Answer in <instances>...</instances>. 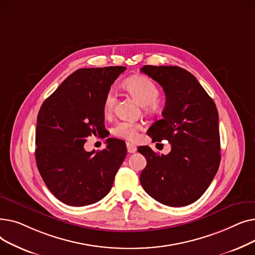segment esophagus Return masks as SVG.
<instances>
[{"label":"esophagus","instance_id":"1","mask_svg":"<svg viewBox=\"0 0 255 255\" xmlns=\"http://www.w3.org/2000/svg\"><path fill=\"white\" fill-rule=\"evenodd\" d=\"M136 150H137V148H136L135 144L127 142V151H128V153H135Z\"/></svg>","mask_w":255,"mask_h":255}]
</instances>
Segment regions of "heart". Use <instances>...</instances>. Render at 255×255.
Instances as JSON below:
<instances>
[{
    "label": "heart",
    "instance_id": "obj_1",
    "mask_svg": "<svg viewBox=\"0 0 255 255\" xmlns=\"http://www.w3.org/2000/svg\"><path fill=\"white\" fill-rule=\"evenodd\" d=\"M125 88L129 93L136 98V100L146 109H150L158 100L160 91L152 79L145 76H132L125 82ZM117 94L114 90H110L105 94L103 99V113L105 116H111L116 107ZM140 124L130 122V121H121L118 122L112 132L113 134L125 138L127 140H134L137 138V131L140 129Z\"/></svg>",
    "mask_w": 255,
    "mask_h": 255
}]
</instances>
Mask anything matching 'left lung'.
<instances>
[{"instance_id": "obj_1", "label": "left lung", "mask_w": 255, "mask_h": 255, "mask_svg": "<svg viewBox=\"0 0 255 255\" xmlns=\"http://www.w3.org/2000/svg\"><path fill=\"white\" fill-rule=\"evenodd\" d=\"M140 71L156 80L166 97L163 118L146 133L153 141L166 139L171 145L167 155L138 146L146 159L140 184L159 203L188 206L205 193L219 168L217 107L195 76L178 66L145 65Z\"/></svg>"}]
</instances>
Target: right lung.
Segmentation results:
<instances>
[{"mask_svg":"<svg viewBox=\"0 0 255 255\" xmlns=\"http://www.w3.org/2000/svg\"><path fill=\"white\" fill-rule=\"evenodd\" d=\"M123 66L83 68L67 77L40 107L35 158L49 191L62 203L95 204L112 189L127 154L124 140L107 138L106 148L87 152L89 136L104 137L103 99Z\"/></svg>","mask_w":255,"mask_h":255,"instance_id":"right-lung-1","label":"right lung"}]
</instances>
